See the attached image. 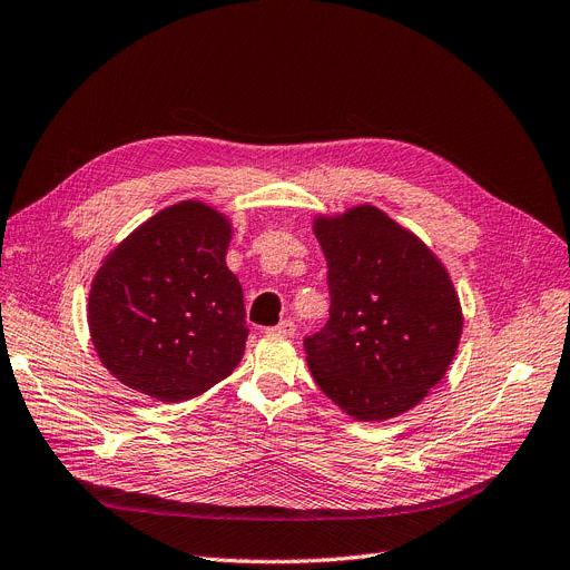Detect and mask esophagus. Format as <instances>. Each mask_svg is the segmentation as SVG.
Instances as JSON below:
<instances>
[{
  "mask_svg": "<svg viewBox=\"0 0 570 570\" xmlns=\"http://www.w3.org/2000/svg\"><path fill=\"white\" fill-rule=\"evenodd\" d=\"M269 333H275V335H284V337H291L293 333H295V324L291 318H284V321H279L277 326H272V328H267Z\"/></svg>",
  "mask_w": 570,
  "mask_h": 570,
  "instance_id": "1",
  "label": "esophagus"
}]
</instances>
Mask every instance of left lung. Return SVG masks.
Here are the masks:
<instances>
[{
	"instance_id": "left-lung-1",
	"label": "left lung",
	"mask_w": 570,
	"mask_h": 570,
	"mask_svg": "<svg viewBox=\"0 0 570 570\" xmlns=\"http://www.w3.org/2000/svg\"><path fill=\"white\" fill-rule=\"evenodd\" d=\"M328 263L331 318L305 337L312 377L358 422L424 401L456 354L463 316L429 246L373 205L314 218Z\"/></svg>"
}]
</instances>
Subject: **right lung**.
I'll return each instance as SVG.
<instances>
[{"label": "right lung", "mask_w": 570, "mask_h": 570, "mask_svg": "<svg viewBox=\"0 0 570 570\" xmlns=\"http://www.w3.org/2000/svg\"><path fill=\"white\" fill-rule=\"evenodd\" d=\"M233 228L197 200L171 205L105 258L90 286L95 352L126 386L181 403L242 361L244 295L226 265Z\"/></svg>", "instance_id": "right-lung-1"}]
</instances>
